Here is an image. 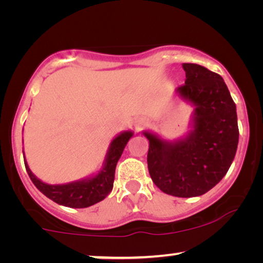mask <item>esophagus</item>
Masks as SVG:
<instances>
[{"label":"esophagus","instance_id":"34e87169","mask_svg":"<svg viewBox=\"0 0 263 263\" xmlns=\"http://www.w3.org/2000/svg\"><path fill=\"white\" fill-rule=\"evenodd\" d=\"M135 129L136 130H141V129L143 128V127H146L147 125V121L145 120V118H142V117H140V118H138V120L135 121Z\"/></svg>","mask_w":263,"mask_h":263}]
</instances>
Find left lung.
<instances>
[{
  "mask_svg": "<svg viewBox=\"0 0 263 263\" xmlns=\"http://www.w3.org/2000/svg\"><path fill=\"white\" fill-rule=\"evenodd\" d=\"M185 84L176 93L194 111L185 136L166 141L145 130L151 178L165 194L203 195L221 181L238 146L236 104L220 75L195 63H183Z\"/></svg>",
  "mask_w": 263,
  "mask_h": 263,
  "instance_id": "left-lung-1",
  "label": "left lung"
}]
</instances>
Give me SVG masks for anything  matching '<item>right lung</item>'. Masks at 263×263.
Listing matches in <instances>:
<instances>
[{
  "label": "right lung",
  "mask_w": 263,
  "mask_h": 263,
  "mask_svg": "<svg viewBox=\"0 0 263 263\" xmlns=\"http://www.w3.org/2000/svg\"><path fill=\"white\" fill-rule=\"evenodd\" d=\"M132 136V130L120 133L110 143L105 160L103 163V167L97 174L79 179V181L64 183V184H48L33 175V172L28 167V164L24 156L25 167H26L31 181L37 186L39 192L44 194L53 202L70 208L89 207L105 199L112 190L117 161L121 158L124 147L127 146Z\"/></svg>",
  "instance_id": "obj_1"
}]
</instances>
